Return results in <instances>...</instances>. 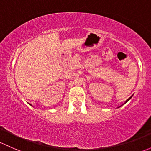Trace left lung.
<instances>
[{"mask_svg": "<svg viewBox=\"0 0 151 151\" xmlns=\"http://www.w3.org/2000/svg\"><path fill=\"white\" fill-rule=\"evenodd\" d=\"M132 96H133V95H132V96L131 97H130V98H128V99H127V101H125V102H124V104H126V103H127V102H128V101H129V100H130V99H131V98H132ZM124 104H122V106H123V105H124ZM119 106V107H118V108L121 107V106Z\"/></svg>", "mask_w": 151, "mask_h": 151, "instance_id": "obj_1", "label": "left lung"}]
</instances>
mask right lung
<instances>
[{
  "label": "right lung",
  "mask_w": 151,
  "mask_h": 151,
  "mask_svg": "<svg viewBox=\"0 0 151 151\" xmlns=\"http://www.w3.org/2000/svg\"><path fill=\"white\" fill-rule=\"evenodd\" d=\"M30 105H31V104H30ZM31 106H32V105H31Z\"/></svg>",
  "instance_id": "right-lung-1"
}]
</instances>
